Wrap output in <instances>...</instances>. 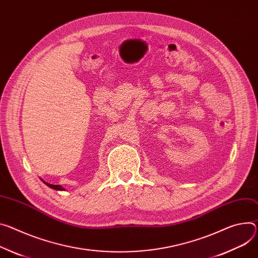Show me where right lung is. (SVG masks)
I'll list each match as a JSON object with an SVG mask.
<instances>
[{
	"instance_id": "right-lung-1",
	"label": "right lung",
	"mask_w": 258,
	"mask_h": 258,
	"mask_svg": "<svg viewBox=\"0 0 258 258\" xmlns=\"http://www.w3.org/2000/svg\"><path fill=\"white\" fill-rule=\"evenodd\" d=\"M43 182H44L46 185H47L48 187H50V188H52V189H55V190H64L60 185H53V184L47 183V182H45V181H43Z\"/></svg>"
}]
</instances>
